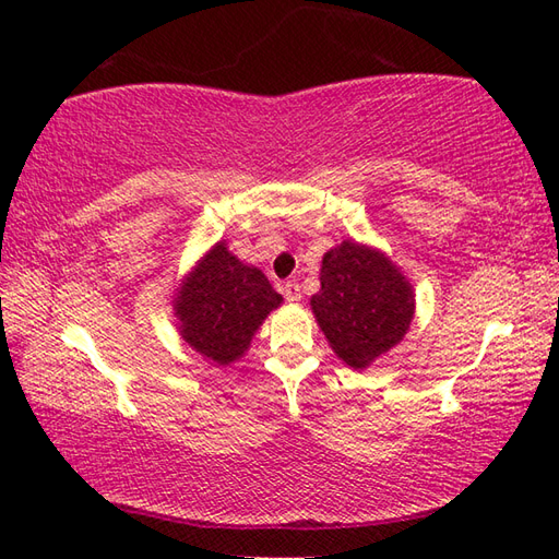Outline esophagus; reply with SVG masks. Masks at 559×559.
<instances>
[{
  "label": "esophagus",
  "mask_w": 559,
  "mask_h": 559,
  "mask_svg": "<svg viewBox=\"0 0 559 559\" xmlns=\"http://www.w3.org/2000/svg\"><path fill=\"white\" fill-rule=\"evenodd\" d=\"M283 298H286L288 302H293V305H298L300 302V298H302V293H300V283L298 281H288V283H283Z\"/></svg>",
  "instance_id": "obj_1"
}]
</instances>
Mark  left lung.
Returning <instances> with one entry per match:
<instances>
[{
    "mask_svg": "<svg viewBox=\"0 0 559 559\" xmlns=\"http://www.w3.org/2000/svg\"><path fill=\"white\" fill-rule=\"evenodd\" d=\"M319 281L312 314L331 350L353 370L370 367L408 334L415 293L382 249L343 240L324 254Z\"/></svg>",
    "mask_w": 559,
    "mask_h": 559,
    "instance_id": "obj_1",
    "label": "left lung"
}]
</instances>
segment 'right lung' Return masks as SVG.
Here are the masks:
<instances>
[{
	"label": "right lung",
	"instance_id": "obj_1",
	"mask_svg": "<svg viewBox=\"0 0 559 559\" xmlns=\"http://www.w3.org/2000/svg\"><path fill=\"white\" fill-rule=\"evenodd\" d=\"M283 298L261 269L237 259L225 240L185 273L173 293L177 331L189 348L216 367L237 362Z\"/></svg>",
	"mask_w": 559,
	"mask_h": 559
}]
</instances>
